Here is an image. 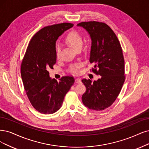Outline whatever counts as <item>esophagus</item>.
Here are the masks:
<instances>
[{
	"label": "esophagus",
	"mask_w": 149,
	"mask_h": 149,
	"mask_svg": "<svg viewBox=\"0 0 149 149\" xmlns=\"http://www.w3.org/2000/svg\"><path fill=\"white\" fill-rule=\"evenodd\" d=\"M75 82L76 84H81V80L80 79H76L75 80Z\"/></svg>",
	"instance_id": "esophagus-1"
}]
</instances>
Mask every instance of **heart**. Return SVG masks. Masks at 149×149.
<instances>
[{"mask_svg": "<svg viewBox=\"0 0 149 149\" xmlns=\"http://www.w3.org/2000/svg\"><path fill=\"white\" fill-rule=\"evenodd\" d=\"M65 41L72 48L76 51L79 49H81L84 44V40L81 36L77 31H72L65 38ZM61 52V46L58 44L56 46V56L58 57L59 56V53ZM81 64H75L71 65L70 66L69 70L72 73L75 74L78 72L79 69L80 68Z\"/></svg>", "mask_w": 149, "mask_h": 149, "instance_id": "obj_1", "label": "heart"}]
</instances>
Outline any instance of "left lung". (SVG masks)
<instances>
[{
    "label": "left lung",
    "mask_w": 149,
    "mask_h": 149,
    "mask_svg": "<svg viewBox=\"0 0 149 149\" xmlns=\"http://www.w3.org/2000/svg\"><path fill=\"white\" fill-rule=\"evenodd\" d=\"M77 26L88 33L91 40L90 62L92 70L101 77L81 80L86 91L81 100L85 106L102 111L116 100L125 81V61L118 38L108 25L97 21L81 22Z\"/></svg>",
    "instance_id": "8db88e82"
}]
</instances>
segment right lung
Here are the masks:
<instances>
[{"instance_id":"obj_1","label":"right lung","mask_w":149,"mask_h":149,"mask_svg":"<svg viewBox=\"0 0 149 149\" xmlns=\"http://www.w3.org/2000/svg\"><path fill=\"white\" fill-rule=\"evenodd\" d=\"M73 26L65 23L43 27L32 38L22 61L21 75L26 95L32 106L41 113L58 111L75 81L70 76L57 81L49 77L48 71L56 63V41Z\"/></svg>"}]
</instances>
